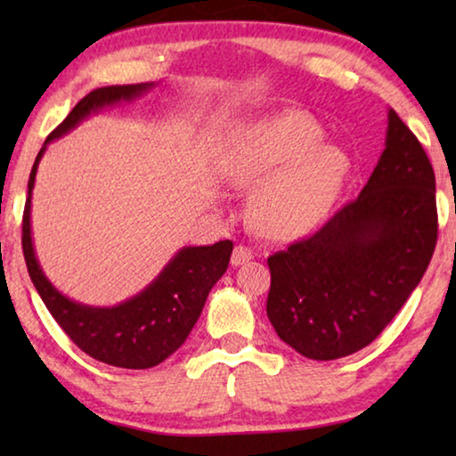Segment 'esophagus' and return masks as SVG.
Returning <instances> with one entry per match:
<instances>
[{"label":"esophagus","mask_w":456,"mask_h":456,"mask_svg":"<svg viewBox=\"0 0 456 456\" xmlns=\"http://www.w3.org/2000/svg\"><path fill=\"white\" fill-rule=\"evenodd\" d=\"M251 257H253V253H251L249 247L237 245L235 249H233V256H231V265H233V267H239V265L247 264V261H251Z\"/></svg>","instance_id":"obj_1"}]
</instances>
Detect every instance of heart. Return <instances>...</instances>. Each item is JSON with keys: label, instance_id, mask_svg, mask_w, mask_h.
<instances>
[{"label": "heart", "instance_id": "obj_1", "mask_svg": "<svg viewBox=\"0 0 456 456\" xmlns=\"http://www.w3.org/2000/svg\"><path fill=\"white\" fill-rule=\"evenodd\" d=\"M221 171L231 187L253 191L251 215L261 233L296 239L322 225L352 171L346 151L323 144L305 114H283L249 126L229 146Z\"/></svg>", "mask_w": 456, "mask_h": 456}]
</instances>
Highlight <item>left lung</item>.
<instances>
[{"label": "left lung", "instance_id": "8db88e82", "mask_svg": "<svg viewBox=\"0 0 456 456\" xmlns=\"http://www.w3.org/2000/svg\"><path fill=\"white\" fill-rule=\"evenodd\" d=\"M436 235L435 171L390 108L384 151L358 199L267 259L277 336L310 360L366 348L420 283Z\"/></svg>", "mask_w": 456, "mask_h": 456}]
</instances>
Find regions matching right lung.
I'll list each match as a JSON object with an SVG mask.
<instances>
[{
  "label": "right lung",
  "mask_w": 456,
  "mask_h": 456,
  "mask_svg": "<svg viewBox=\"0 0 456 456\" xmlns=\"http://www.w3.org/2000/svg\"><path fill=\"white\" fill-rule=\"evenodd\" d=\"M154 88L152 82L104 86L92 90L72 108L64 122L53 128L37 152L28 181V199L21 223V247L42 302L66 331L68 338L98 362L104 364L144 370L160 364L184 344L195 326L207 296L221 275L227 272L233 243L183 247L154 280L134 297L112 307H94L66 297L53 288L36 257L32 239V191L37 165L52 141L70 133L90 114L108 106L130 102Z\"/></svg>",
  "instance_id": "add662e5"
}]
</instances>
